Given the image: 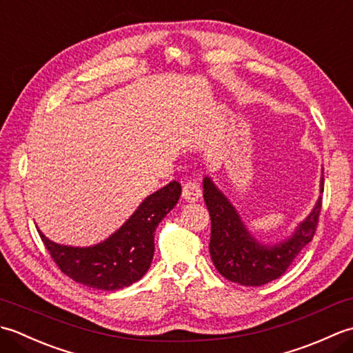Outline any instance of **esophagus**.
<instances>
[{"label":"esophagus","instance_id":"34e87169","mask_svg":"<svg viewBox=\"0 0 353 353\" xmlns=\"http://www.w3.org/2000/svg\"><path fill=\"white\" fill-rule=\"evenodd\" d=\"M182 197L190 201V203H194V201H197L201 197V190L200 186L196 182H185L183 183V188H182Z\"/></svg>","mask_w":353,"mask_h":353}]
</instances>
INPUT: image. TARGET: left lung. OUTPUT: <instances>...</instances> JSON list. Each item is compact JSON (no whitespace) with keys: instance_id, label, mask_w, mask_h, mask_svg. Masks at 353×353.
Here are the masks:
<instances>
[{"instance_id":"left-lung-1","label":"left lung","mask_w":353,"mask_h":353,"mask_svg":"<svg viewBox=\"0 0 353 353\" xmlns=\"http://www.w3.org/2000/svg\"><path fill=\"white\" fill-rule=\"evenodd\" d=\"M323 183L325 177H321V192ZM203 197L211 215L209 252L214 265L228 281L244 287H261L287 272L297 254L312 241L321 211L320 196L311 214L288 239L264 245L250 235L235 208L209 177L203 181Z\"/></svg>"}]
</instances>
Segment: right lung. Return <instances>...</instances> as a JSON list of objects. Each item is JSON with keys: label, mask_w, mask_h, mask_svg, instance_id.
I'll use <instances>...</instances> for the list:
<instances>
[{"label": "right lung", "mask_w": 353, "mask_h": 353, "mask_svg": "<svg viewBox=\"0 0 353 353\" xmlns=\"http://www.w3.org/2000/svg\"><path fill=\"white\" fill-rule=\"evenodd\" d=\"M181 192L182 186L176 181L153 192L114 235L97 245H61L37 232L52 261L72 281L95 290H121L147 273L154 254L157 224L177 205Z\"/></svg>", "instance_id": "add662e5"}]
</instances>
